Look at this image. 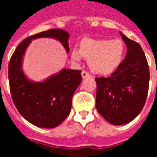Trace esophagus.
<instances>
[{
  "instance_id": "obj_1",
  "label": "esophagus",
  "mask_w": 157,
  "mask_h": 157,
  "mask_svg": "<svg viewBox=\"0 0 157 157\" xmlns=\"http://www.w3.org/2000/svg\"><path fill=\"white\" fill-rule=\"evenodd\" d=\"M81 76H82V77L83 78H86V77H89V76H90V73H89L88 71H85V70H83V71H81Z\"/></svg>"
}]
</instances>
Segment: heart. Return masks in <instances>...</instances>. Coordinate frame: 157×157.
Masks as SVG:
<instances>
[{
    "mask_svg": "<svg viewBox=\"0 0 157 157\" xmlns=\"http://www.w3.org/2000/svg\"><path fill=\"white\" fill-rule=\"evenodd\" d=\"M124 54V45L119 39H84L80 50H71V59L80 62L89 59L90 67L94 73L109 75L121 64Z\"/></svg>",
    "mask_w": 157,
    "mask_h": 157,
    "instance_id": "obj_1",
    "label": "heart"
}]
</instances>
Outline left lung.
I'll return each instance as SVG.
<instances>
[{
  "label": "left lung",
  "instance_id": "8db88e82",
  "mask_svg": "<svg viewBox=\"0 0 157 157\" xmlns=\"http://www.w3.org/2000/svg\"><path fill=\"white\" fill-rule=\"evenodd\" d=\"M121 33L127 53L120 67L108 77H96V108L107 121L129 123L141 112L148 93L150 71L139 43Z\"/></svg>",
  "mask_w": 157,
  "mask_h": 157
}]
</instances>
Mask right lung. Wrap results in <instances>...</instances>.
<instances>
[{"mask_svg":"<svg viewBox=\"0 0 157 157\" xmlns=\"http://www.w3.org/2000/svg\"><path fill=\"white\" fill-rule=\"evenodd\" d=\"M40 37L55 38L69 52V34L63 29H50L28 36L18 44L11 56L9 83L18 112L31 124L51 129L61 124L71 112L72 96L81 82V71L63 69L43 82L29 81L21 69L22 59L31 40Z\"/></svg>","mask_w":157,"mask_h":157,"instance_id":"obj_1","label":"right lung"}]
</instances>
